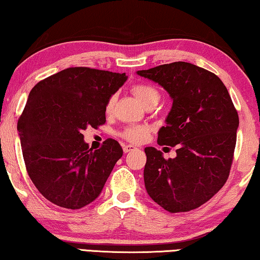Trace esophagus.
Masks as SVG:
<instances>
[{"mask_svg":"<svg viewBox=\"0 0 260 260\" xmlns=\"http://www.w3.org/2000/svg\"><path fill=\"white\" fill-rule=\"evenodd\" d=\"M137 148L135 145H131V144H127V145H124L123 146V151L125 152V153H127V152H130V151H134V150H136Z\"/></svg>","mask_w":260,"mask_h":260,"instance_id":"1","label":"esophagus"}]
</instances>
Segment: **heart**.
Segmentation results:
<instances>
[{"instance_id": "b5f03b06", "label": "heart", "mask_w": 260, "mask_h": 260, "mask_svg": "<svg viewBox=\"0 0 260 260\" xmlns=\"http://www.w3.org/2000/svg\"><path fill=\"white\" fill-rule=\"evenodd\" d=\"M133 91L135 93V96L137 97V100L143 105L153 99H159V93H158L157 90L153 88V86L148 85V84L135 85L133 88ZM114 103H115V96H112L109 99L107 105H105V111L110 112L112 110V107H114ZM148 133H149V129L146 126L131 125V126H127L126 129H124V131L122 133V136L130 142L141 143L144 141L146 136H148Z\"/></svg>"}]
</instances>
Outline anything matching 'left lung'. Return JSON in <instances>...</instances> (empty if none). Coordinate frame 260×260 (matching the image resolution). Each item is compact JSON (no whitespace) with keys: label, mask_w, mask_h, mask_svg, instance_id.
I'll return each mask as SVG.
<instances>
[{"label":"left lung","mask_w":260,"mask_h":260,"mask_svg":"<svg viewBox=\"0 0 260 260\" xmlns=\"http://www.w3.org/2000/svg\"><path fill=\"white\" fill-rule=\"evenodd\" d=\"M137 75L159 84L172 101L158 131L159 145L178 146L165 159L152 146L144 149L146 192L169 212L197 209L226 182L239 118L220 78L187 62H174Z\"/></svg>","instance_id":"left-lung-1"}]
</instances>
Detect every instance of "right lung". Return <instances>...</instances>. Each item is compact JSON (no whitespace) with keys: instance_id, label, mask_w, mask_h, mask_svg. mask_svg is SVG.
<instances>
[{"instance_id":"obj_1","label":"right lung","mask_w":260,"mask_h":260,"mask_svg":"<svg viewBox=\"0 0 260 260\" xmlns=\"http://www.w3.org/2000/svg\"><path fill=\"white\" fill-rule=\"evenodd\" d=\"M125 74L68 68L37 83L17 123L28 175L48 201L66 209L89 205L123 155L115 139L89 148L82 131L105 123V105Z\"/></svg>"}]
</instances>
